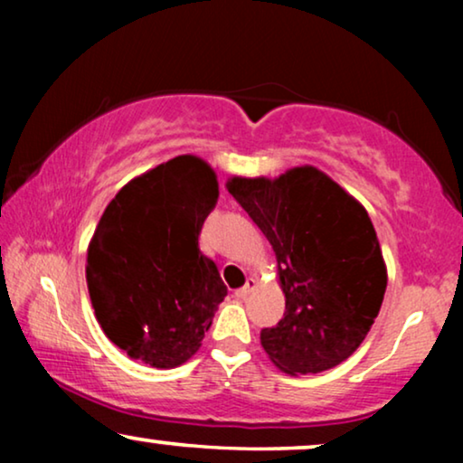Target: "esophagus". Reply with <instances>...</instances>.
Here are the masks:
<instances>
[{
    "label": "esophagus",
    "mask_w": 463,
    "mask_h": 463,
    "mask_svg": "<svg viewBox=\"0 0 463 463\" xmlns=\"http://www.w3.org/2000/svg\"><path fill=\"white\" fill-rule=\"evenodd\" d=\"M257 284H259V282H257V278H249V280H246L244 287L236 290V297H238V299H244V297H249V295L252 293V290L257 288Z\"/></svg>",
    "instance_id": "1"
}]
</instances>
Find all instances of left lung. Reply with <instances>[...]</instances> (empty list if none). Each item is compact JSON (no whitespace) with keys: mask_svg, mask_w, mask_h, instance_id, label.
<instances>
[{"mask_svg":"<svg viewBox=\"0 0 463 463\" xmlns=\"http://www.w3.org/2000/svg\"><path fill=\"white\" fill-rule=\"evenodd\" d=\"M227 192L269 240L287 299L261 345L288 375L333 369L363 344L382 307L388 269L360 202L314 166L232 176Z\"/></svg>","mask_w":463,"mask_h":463,"instance_id":"obj_1","label":"left lung"}]
</instances>
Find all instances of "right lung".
<instances>
[{
	"label": "right lung",
	"instance_id": "add662e5",
	"mask_svg": "<svg viewBox=\"0 0 463 463\" xmlns=\"http://www.w3.org/2000/svg\"><path fill=\"white\" fill-rule=\"evenodd\" d=\"M219 198L198 156H176L119 189L88 244V293L103 333L132 360L175 369L200 350L227 287L198 236Z\"/></svg>",
	"mask_w": 463,
	"mask_h": 463
}]
</instances>
